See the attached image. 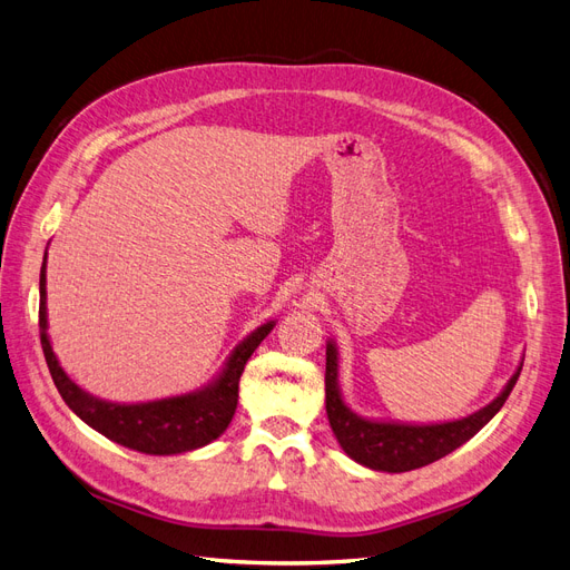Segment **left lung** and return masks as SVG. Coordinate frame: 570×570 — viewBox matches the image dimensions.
<instances>
[{
  "label": "left lung",
  "instance_id": "8db88e82",
  "mask_svg": "<svg viewBox=\"0 0 570 570\" xmlns=\"http://www.w3.org/2000/svg\"><path fill=\"white\" fill-rule=\"evenodd\" d=\"M521 368L513 373L507 383L504 392L497 396L492 404L480 409L471 416L452 423H435V425H402V423H377L358 419L344 406L340 387H337V352L333 342L325 347V411L327 421H331L333 433L340 446L347 452L354 461L368 465L373 471H387V473H404L413 469H423V465L433 463L463 442H469L478 430L490 423L494 413L504 406L509 394L519 381Z\"/></svg>",
  "mask_w": 570,
  "mask_h": 570
}]
</instances>
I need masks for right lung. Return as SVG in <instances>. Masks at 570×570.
<instances>
[{
	"instance_id": "add662e5",
	"label": "right lung",
	"mask_w": 570,
	"mask_h": 570,
	"mask_svg": "<svg viewBox=\"0 0 570 570\" xmlns=\"http://www.w3.org/2000/svg\"><path fill=\"white\" fill-rule=\"evenodd\" d=\"M47 258V256H45ZM47 292H45V264L40 271V342L51 373L63 402L73 413L95 428L105 438L145 454H180L209 444L233 421L237 409L239 375L262 340L273 331V323H266L239 344L233 352L228 366L223 368L218 381L202 392L170 396V400L147 402V404H111L82 392L71 377L63 373L59 361L51 352L47 337Z\"/></svg>"
}]
</instances>
